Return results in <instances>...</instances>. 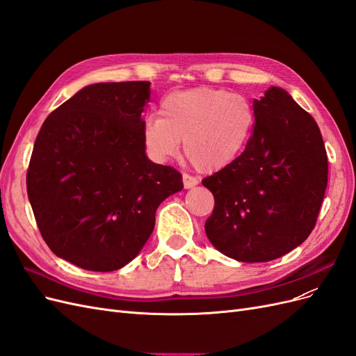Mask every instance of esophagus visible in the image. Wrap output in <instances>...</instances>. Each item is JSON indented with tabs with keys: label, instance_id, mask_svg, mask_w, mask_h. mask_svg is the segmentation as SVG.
<instances>
[{
	"label": "esophagus",
	"instance_id": "1",
	"mask_svg": "<svg viewBox=\"0 0 356 356\" xmlns=\"http://www.w3.org/2000/svg\"><path fill=\"white\" fill-rule=\"evenodd\" d=\"M182 182H184L186 188H193V187H196L199 184V181L195 177H191L188 174H182Z\"/></svg>",
	"mask_w": 356,
	"mask_h": 356
}]
</instances>
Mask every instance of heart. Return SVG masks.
Returning a JSON list of instances; mask_svg holds the SVG:
<instances>
[{"mask_svg":"<svg viewBox=\"0 0 356 356\" xmlns=\"http://www.w3.org/2000/svg\"><path fill=\"white\" fill-rule=\"evenodd\" d=\"M159 114L143 124L147 156L165 163L178 154L182 139L186 157L207 174L227 168L242 154L255 123L254 106L243 95L208 86L168 93Z\"/></svg>","mask_w":356,"mask_h":356,"instance_id":"b5f03b06","label":"heart"}]
</instances>
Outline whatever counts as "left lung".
<instances>
[{
	"instance_id": "left-lung-1",
	"label": "left lung",
	"mask_w": 356,
	"mask_h": 356,
	"mask_svg": "<svg viewBox=\"0 0 356 356\" xmlns=\"http://www.w3.org/2000/svg\"><path fill=\"white\" fill-rule=\"evenodd\" d=\"M255 124L245 152L202 184L215 207L204 222L217 250L264 263L303 243L314 230L328 182L319 127L281 88L254 99Z\"/></svg>"
}]
</instances>
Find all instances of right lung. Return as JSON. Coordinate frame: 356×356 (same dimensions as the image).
<instances>
[{
  "instance_id": "right-lung-1",
  "label": "right lung",
  "mask_w": 356,
  "mask_h": 356,
  "mask_svg": "<svg viewBox=\"0 0 356 356\" xmlns=\"http://www.w3.org/2000/svg\"><path fill=\"white\" fill-rule=\"evenodd\" d=\"M149 81L86 86L50 113L26 174L28 199L53 254L84 270H118L153 233L159 204L182 177L153 163L141 114Z\"/></svg>"
}]
</instances>
